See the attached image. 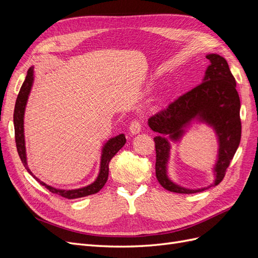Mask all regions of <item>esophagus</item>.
Wrapping results in <instances>:
<instances>
[{
  "label": "esophagus",
  "instance_id": "obj_1",
  "mask_svg": "<svg viewBox=\"0 0 258 258\" xmlns=\"http://www.w3.org/2000/svg\"><path fill=\"white\" fill-rule=\"evenodd\" d=\"M141 122H140L139 120H134L131 123H130V127H129V132L130 135L132 136H136L138 134H140L141 132Z\"/></svg>",
  "mask_w": 258,
  "mask_h": 258
}]
</instances>
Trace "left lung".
I'll return each instance as SVG.
<instances>
[{
  "mask_svg": "<svg viewBox=\"0 0 258 258\" xmlns=\"http://www.w3.org/2000/svg\"><path fill=\"white\" fill-rule=\"evenodd\" d=\"M209 66L200 85L176 99L166 110L148 118L147 124L157 132L156 177L167 190L194 194L220 184L235 156L241 139L240 98L227 61L217 53L207 54ZM194 123L207 124L216 134L217 160L213 167L212 184L190 189L175 183L168 174L171 143H179Z\"/></svg>",
  "mask_w": 258,
  "mask_h": 258,
  "instance_id": "obj_1",
  "label": "left lung"
}]
</instances>
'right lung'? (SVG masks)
Returning <instances> with one entry per match:
<instances>
[{
  "instance_id": "obj_1",
  "label": "right lung",
  "mask_w": 258,
  "mask_h": 258,
  "mask_svg": "<svg viewBox=\"0 0 258 258\" xmlns=\"http://www.w3.org/2000/svg\"><path fill=\"white\" fill-rule=\"evenodd\" d=\"M33 82H34V67H31L28 70L26 80L23 82L20 91L18 93L16 104H15V111H14L15 139H16L17 151L23 166H25L26 170L36 179L38 183L45 186L46 188H47L49 191H51L52 194H57L59 196H62L68 199H76V198L89 196V195L97 194L105 185L108 177V163H110V161L117 154V152H118L124 144H126V137H124V135L120 134L118 136L108 139L107 141L103 144L102 150H101L99 173L92 183L80 187V188H74V189H60L44 183L40 178L36 177L32 172H31V170L28 167V160H27L25 126H23V123H25L26 106H27L31 89H32Z\"/></svg>"
}]
</instances>
